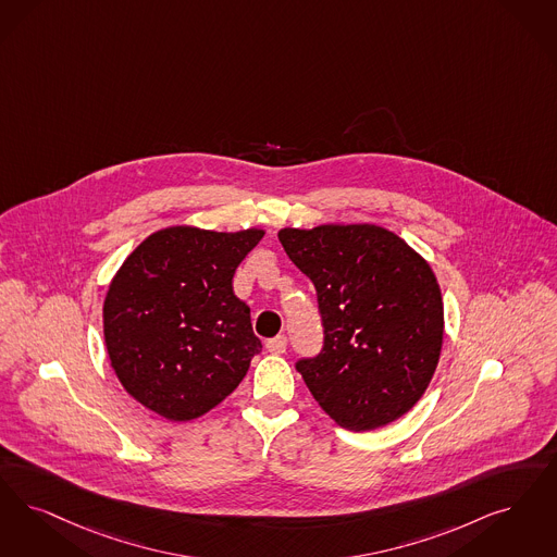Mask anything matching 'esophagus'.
I'll return each instance as SVG.
<instances>
[{
    "instance_id": "esophagus-1",
    "label": "esophagus",
    "mask_w": 557,
    "mask_h": 557,
    "mask_svg": "<svg viewBox=\"0 0 557 557\" xmlns=\"http://www.w3.org/2000/svg\"><path fill=\"white\" fill-rule=\"evenodd\" d=\"M286 346H288V339L286 335H277V337H271L268 342V350L271 355H284L286 352Z\"/></svg>"
}]
</instances>
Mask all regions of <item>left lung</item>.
Returning a JSON list of instances; mask_svg holds the SVG:
<instances>
[{
    "mask_svg": "<svg viewBox=\"0 0 557 557\" xmlns=\"http://www.w3.org/2000/svg\"><path fill=\"white\" fill-rule=\"evenodd\" d=\"M292 263L317 288L325 327L319 357L298 373L350 431L398 421L423 398L444 344V298L433 269L375 223L282 227Z\"/></svg>",
    "mask_w": 557,
    "mask_h": 557,
    "instance_id": "obj_1",
    "label": "left lung"
}]
</instances>
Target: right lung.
I'll list each match as a JSON object with an SVG mask.
<instances>
[{
  "mask_svg": "<svg viewBox=\"0 0 557 557\" xmlns=\"http://www.w3.org/2000/svg\"><path fill=\"white\" fill-rule=\"evenodd\" d=\"M263 236L261 227L170 225L115 271L103 300L106 348L115 377L147 410L193 421L245 379L263 346L232 277Z\"/></svg>",
  "mask_w": 557,
  "mask_h": 557,
  "instance_id": "obj_1",
  "label": "right lung"
}]
</instances>
